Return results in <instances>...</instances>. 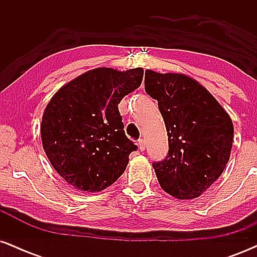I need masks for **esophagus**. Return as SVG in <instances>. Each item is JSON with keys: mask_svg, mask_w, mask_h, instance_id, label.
Masks as SVG:
<instances>
[{"mask_svg": "<svg viewBox=\"0 0 257 257\" xmlns=\"http://www.w3.org/2000/svg\"><path fill=\"white\" fill-rule=\"evenodd\" d=\"M138 146H139V150H140V151H144V150H145V141H144L143 139H139Z\"/></svg>", "mask_w": 257, "mask_h": 257, "instance_id": "obj_1", "label": "esophagus"}]
</instances>
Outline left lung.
<instances>
[{
  "mask_svg": "<svg viewBox=\"0 0 257 257\" xmlns=\"http://www.w3.org/2000/svg\"><path fill=\"white\" fill-rule=\"evenodd\" d=\"M145 91L158 101L169 144L167 157L152 164L159 185L178 199L197 198L228 162L231 117L203 85L182 73L147 70Z\"/></svg>",
  "mask_w": 257,
  "mask_h": 257,
  "instance_id": "obj_1",
  "label": "left lung"
}]
</instances>
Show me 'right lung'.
Returning a JSON list of instances; mask_svg holds the SVG:
<instances>
[{"instance_id":"add662e5","label":"right lung","mask_w":257,"mask_h":257,"mask_svg":"<svg viewBox=\"0 0 257 257\" xmlns=\"http://www.w3.org/2000/svg\"><path fill=\"white\" fill-rule=\"evenodd\" d=\"M141 67L120 72L99 67L61 87L41 124L44 152L67 184L99 192L124 173L138 146L126 138L120 100L140 87Z\"/></svg>"}]
</instances>
